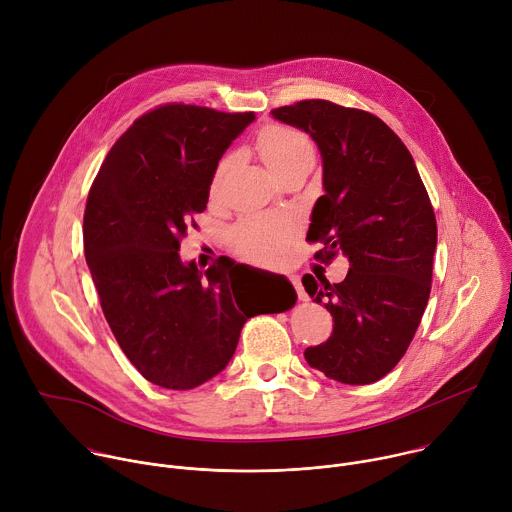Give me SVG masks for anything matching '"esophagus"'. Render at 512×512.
I'll return each instance as SVG.
<instances>
[{
  "mask_svg": "<svg viewBox=\"0 0 512 512\" xmlns=\"http://www.w3.org/2000/svg\"><path fill=\"white\" fill-rule=\"evenodd\" d=\"M289 279H291V283H294V287H296V291H298V298H300L302 302H306V300H308V294L304 291V285H302L300 277H298V275H291Z\"/></svg>",
  "mask_w": 512,
  "mask_h": 512,
  "instance_id": "obj_1",
  "label": "esophagus"
}]
</instances>
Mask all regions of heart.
<instances>
[{
    "mask_svg": "<svg viewBox=\"0 0 512 512\" xmlns=\"http://www.w3.org/2000/svg\"><path fill=\"white\" fill-rule=\"evenodd\" d=\"M257 148L263 162L271 168V172L279 178L287 170L300 164H314V145L312 139L300 129L287 125H269L257 137ZM233 164V156H225L216 164L210 192L216 194L221 190L229 168ZM291 235V223L281 216L269 214H251L239 221L231 231L233 249L245 257L271 261L275 259L287 237Z\"/></svg>",
    "mask_w": 512,
    "mask_h": 512,
    "instance_id": "heart-1",
    "label": "heart"
}]
</instances>
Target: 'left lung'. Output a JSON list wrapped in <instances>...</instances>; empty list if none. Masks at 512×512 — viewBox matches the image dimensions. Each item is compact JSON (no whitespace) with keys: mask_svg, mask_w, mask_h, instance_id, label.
Returning a JSON list of instances; mask_svg holds the SVG:
<instances>
[{"mask_svg":"<svg viewBox=\"0 0 512 512\" xmlns=\"http://www.w3.org/2000/svg\"><path fill=\"white\" fill-rule=\"evenodd\" d=\"M271 115L306 131L322 156L324 196L308 229L324 243L316 259L340 251L350 263L340 283L302 279L334 318L332 336L304 356L338 383H375L403 358L429 300L437 225L427 190L405 143L367 111L310 99Z\"/></svg>","mask_w":512,"mask_h":512,"instance_id":"obj_1","label":"left lung"}]
</instances>
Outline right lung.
Instances as JSON below:
<instances>
[{"mask_svg":"<svg viewBox=\"0 0 512 512\" xmlns=\"http://www.w3.org/2000/svg\"><path fill=\"white\" fill-rule=\"evenodd\" d=\"M253 119L182 103L145 113L115 141L87 198L85 257L107 324L133 367L164 389L221 373L257 314L235 294L233 261L202 273L178 253L218 160ZM296 298L287 281L279 312Z\"/></svg>","mask_w":512,"mask_h":512,"instance_id":"add662e5","label":"right lung"}]
</instances>
